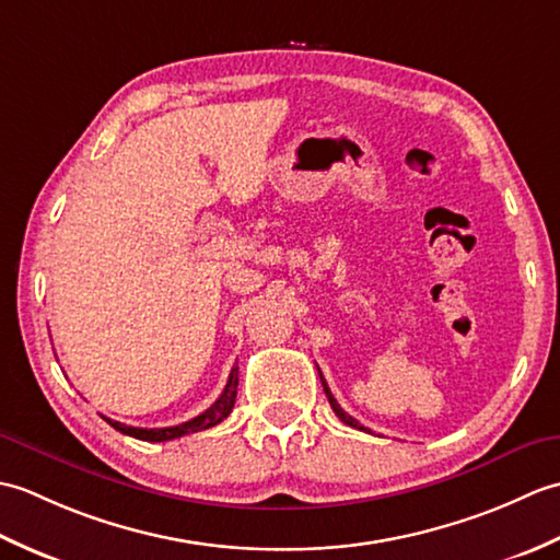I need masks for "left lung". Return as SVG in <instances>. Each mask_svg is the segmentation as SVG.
<instances>
[{
  "label": "left lung",
  "instance_id": "1",
  "mask_svg": "<svg viewBox=\"0 0 560 560\" xmlns=\"http://www.w3.org/2000/svg\"><path fill=\"white\" fill-rule=\"evenodd\" d=\"M317 371H319V368H317ZM319 380H323V387H325V395H327V399H329V407L335 409V413L339 416V419H341L343 423H347V425H351V428H359V431H368V428H363L359 421L353 419V416H349L347 411H343V409L339 407V401H337V399H335V395H331V392H329V387H327V380L323 377V373H319ZM368 433H371V431H368Z\"/></svg>",
  "mask_w": 560,
  "mask_h": 560
}]
</instances>
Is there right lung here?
Returning <instances> with one entry per match:
<instances>
[{"label": "right lung", "instance_id": "add662e5", "mask_svg": "<svg viewBox=\"0 0 560 560\" xmlns=\"http://www.w3.org/2000/svg\"><path fill=\"white\" fill-rule=\"evenodd\" d=\"M235 395H237V365H233V371L229 375V383H225L221 397L211 404L207 411H201L195 419H189L180 425H168V428H135V425H125L120 421H113V419H103L108 421L115 431H120L125 435H132L137 440H147V443H163V440H175V438H183L187 433H197V431H207V428L221 423L225 416L233 411V404H235Z\"/></svg>", "mask_w": 560, "mask_h": 560}]
</instances>
